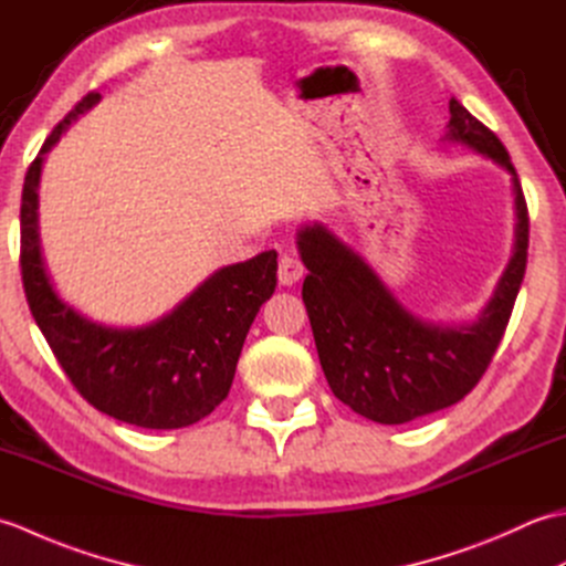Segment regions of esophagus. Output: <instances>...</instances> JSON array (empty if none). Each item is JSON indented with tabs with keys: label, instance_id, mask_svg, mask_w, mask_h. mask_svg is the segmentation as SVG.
Returning <instances> with one entry per match:
<instances>
[{
	"label": "esophagus",
	"instance_id": "1",
	"mask_svg": "<svg viewBox=\"0 0 566 566\" xmlns=\"http://www.w3.org/2000/svg\"><path fill=\"white\" fill-rule=\"evenodd\" d=\"M304 272H306L304 262H302V258L296 255L294 250L284 252V255L280 258V268H276V276H280V282H282L284 286L296 284V282L304 276Z\"/></svg>",
	"mask_w": 566,
	"mask_h": 566
}]
</instances>
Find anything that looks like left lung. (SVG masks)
I'll return each instance as SVG.
<instances>
[{
    "label": "left lung",
    "mask_w": 566,
    "mask_h": 566,
    "mask_svg": "<svg viewBox=\"0 0 566 566\" xmlns=\"http://www.w3.org/2000/svg\"><path fill=\"white\" fill-rule=\"evenodd\" d=\"M448 128L450 140L464 143L513 175L518 211L509 270L472 326L450 328L416 318L369 264L326 228L314 223L298 231V250L308 270L302 296L323 375L345 406L384 426L436 413L476 387L506 333L525 276L531 219L506 146L454 97Z\"/></svg>",
    "instance_id": "obj_1"
}]
</instances>
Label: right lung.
I'll return each instance as SVG.
<instances>
[{
	"label": "right lung",
	"instance_id": "obj_1",
	"mask_svg": "<svg viewBox=\"0 0 566 566\" xmlns=\"http://www.w3.org/2000/svg\"><path fill=\"white\" fill-rule=\"evenodd\" d=\"M97 102L99 92L84 94L51 130L23 179L19 255L23 292L82 399L138 428H187L207 418L231 391L245 335L276 286V252H260L211 274L170 316L146 328H106L60 302L39 245L41 165L70 122Z\"/></svg>",
	"mask_w": 566,
	"mask_h": 566
}]
</instances>
